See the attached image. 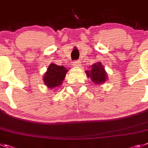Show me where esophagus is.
Returning <instances> with one entry per match:
<instances>
[{
    "instance_id": "esophagus-1",
    "label": "esophagus",
    "mask_w": 148,
    "mask_h": 148,
    "mask_svg": "<svg viewBox=\"0 0 148 148\" xmlns=\"http://www.w3.org/2000/svg\"><path fill=\"white\" fill-rule=\"evenodd\" d=\"M73 65L74 67H79V66H80V61L79 60H75V61L73 63Z\"/></svg>"
}]
</instances>
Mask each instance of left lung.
I'll use <instances>...</instances> for the list:
<instances>
[{"instance_id":"1","label":"left lung","mask_w":148,"mask_h":148,"mask_svg":"<svg viewBox=\"0 0 148 148\" xmlns=\"http://www.w3.org/2000/svg\"><path fill=\"white\" fill-rule=\"evenodd\" d=\"M86 74L87 76L90 77L92 82L96 84L103 83L107 79V75L105 72L104 67L100 63L93 64L91 66L90 71H86Z\"/></svg>"}]
</instances>
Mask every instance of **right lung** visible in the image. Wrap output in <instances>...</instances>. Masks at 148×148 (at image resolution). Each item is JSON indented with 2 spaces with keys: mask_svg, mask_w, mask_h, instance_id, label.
<instances>
[{
  "mask_svg": "<svg viewBox=\"0 0 148 148\" xmlns=\"http://www.w3.org/2000/svg\"><path fill=\"white\" fill-rule=\"evenodd\" d=\"M67 69L63 66L51 64L48 68L47 72L44 75V82L49 89H54L61 85L66 76Z\"/></svg>",
  "mask_w": 148,
  "mask_h": 148,
  "instance_id": "add662e5",
  "label": "right lung"
}]
</instances>
